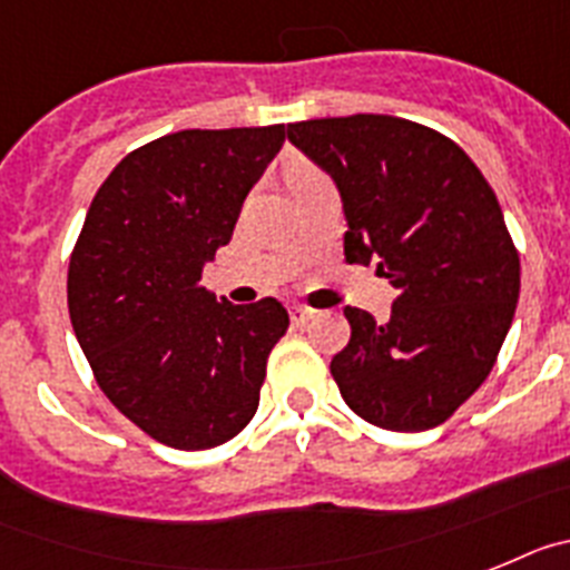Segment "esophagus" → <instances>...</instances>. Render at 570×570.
I'll return each instance as SVG.
<instances>
[{
  "instance_id": "esophagus-1",
  "label": "esophagus",
  "mask_w": 570,
  "mask_h": 570,
  "mask_svg": "<svg viewBox=\"0 0 570 570\" xmlns=\"http://www.w3.org/2000/svg\"><path fill=\"white\" fill-rule=\"evenodd\" d=\"M289 318L292 324H306V321L315 318V309H306V306H289Z\"/></svg>"
}]
</instances>
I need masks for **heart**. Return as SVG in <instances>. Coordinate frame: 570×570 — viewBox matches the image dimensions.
I'll list each match as a JSON object with an SVG mask.
<instances>
[{
  "label": "heart",
  "instance_id": "heart-1",
  "mask_svg": "<svg viewBox=\"0 0 570 570\" xmlns=\"http://www.w3.org/2000/svg\"><path fill=\"white\" fill-rule=\"evenodd\" d=\"M306 175H315V171L309 166H301V163H298V166L289 168V183L301 180V177H306Z\"/></svg>",
  "mask_w": 570,
  "mask_h": 570
}]
</instances>
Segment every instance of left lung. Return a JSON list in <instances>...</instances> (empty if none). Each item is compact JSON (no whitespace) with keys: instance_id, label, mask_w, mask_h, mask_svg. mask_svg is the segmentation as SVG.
<instances>
[{"instance_id":"1","label":"left lung","mask_w":570,"mask_h":570,"mask_svg":"<svg viewBox=\"0 0 570 570\" xmlns=\"http://www.w3.org/2000/svg\"><path fill=\"white\" fill-rule=\"evenodd\" d=\"M338 183L346 264L399 289L390 321L346 306L330 364L346 407L384 430L448 422L491 375L519 301V252L491 183L456 142L390 114L286 126Z\"/></svg>"}]
</instances>
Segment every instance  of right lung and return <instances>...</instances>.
I'll return each instance as SVG.
<instances>
[{
    "mask_svg": "<svg viewBox=\"0 0 570 570\" xmlns=\"http://www.w3.org/2000/svg\"><path fill=\"white\" fill-rule=\"evenodd\" d=\"M284 126L186 128L128 151L68 261V313L108 402L155 442L209 450L255 415L284 304H220L203 264L232 240Z\"/></svg>",
    "mask_w": 570,
    "mask_h": 570,
    "instance_id": "obj_1",
    "label": "right lung"
}]
</instances>
